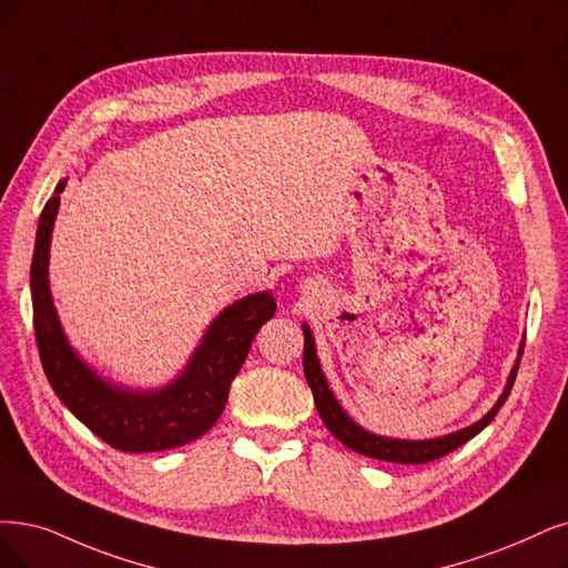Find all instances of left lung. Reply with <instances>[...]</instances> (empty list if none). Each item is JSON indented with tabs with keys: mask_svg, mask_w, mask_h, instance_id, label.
I'll use <instances>...</instances> for the list:
<instances>
[{
	"mask_svg": "<svg viewBox=\"0 0 568 568\" xmlns=\"http://www.w3.org/2000/svg\"><path fill=\"white\" fill-rule=\"evenodd\" d=\"M304 327V376L311 386L313 393V403H316V409L323 418V424L327 426V430L339 439L342 445H346L348 449L365 454L369 458H379V460H390V464H428V460L443 458L449 452L458 449L460 445H466L468 439H473L479 430H485L491 418L496 416V412L503 407V403L508 400V395L513 390L515 376L519 369V358L508 376V384L503 395L498 397V403L479 418L477 424L456 430L452 435L445 437H435V439H395V437H384V435H374L365 428H361L358 424L348 418V414L342 409V405L337 403V397L332 395L325 374L321 369L318 355H316V344H313V334L308 329V325ZM524 346V344H521ZM521 355V348H519Z\"/></svg>",
	"mask_w": 568,
	"mask_h": 568,
	"instance_id": "left-lung-1",
	"label": "left lung"
}]
</instances>
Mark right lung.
<instances>
[{
  "mask_svg": "<svg viewBox=\"0 0 568 568\" xmlns=\"http://www.w3.org/2000/svg\"><path fill=\"white\" fill-rule=\"evenodd\" d=\"M65 184L68 180L58 182L41 210L30 266L34 337L47 379L79 422L119 452H163L194 443L224 412L229 386L255 334L276 313V300L271 292H257L226 306L184 372L159 390H129L100 379L68 344L49 290L51 231Z\"/></svg>",
  "mask_w": 568,
  "mask_h": 568,
  "instance_id": "add662e5",
  "label": "right lung"
}]
</instances>
